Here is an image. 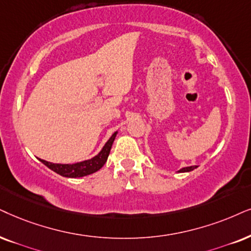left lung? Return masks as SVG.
<instances>
[{
  "label": "left lung",
  "mask_w": 251,
  "mask_h": 251,
  "mask_svg": "<svg viewBox=\"0 0 251 251\" xmlns=\"http://www.w3.org/2000/svg\"><path fill=\"white\" fill-rule=\"evenodd\" d=\"M197 166H191V167H185L182 168V169L178 170V173H188V171H192L193 169H196Z\"/></svg>",
  "instance_id": "8db88e82"
}]
</instances>
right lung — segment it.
Listing matches in <instances>:
<instances>
[{"label":"right lung","mask_w":251,"mask_h":251,"mask_svg":"<svg viewBox=\"0 0 251 251\" xmlns=\"http://www.w3.org/2000/svg\"><path fill=\"white\" fill-rule=\"evenodd\" d=\"M117 135V132L113 133L111 135V138L107 140V142L104 145L102 151L98 153L96 156H94L90 160L82 161V162L73 163V164H61V163H52L47 162L45 160H41L39 158L40 162H43L46 167H49L50 170H53L54 173L59 174L63 177H69V178H76V177H83L90 174L96 173L105 164L107 156H109L111 147H112L113 141H115Z\"/></svg>","instance_id":"obj_1"}]
</instances>
